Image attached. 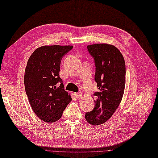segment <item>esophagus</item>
<instances>
[{"label": "esophagus", "mask_w": 158, "mask_h": 158, "mask_svg": "<svg viewBox=\"0 0 158 158\" xmlns=\"http://www.w3.org/2000/svg\"><path fill=\"white\" fill-rule=\"evenodd\" d=\"M75 96H76V98H80V97H81V94L80 93V92L75 93Z\"/></svg>", "instance_id": "34e87169"}]
</instances>
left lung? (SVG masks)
I'll return each mask as SVG.
<instances>
[{"instance_id":"left-lung-1","label":"left lung","mask_w":158,"mask_h":158,"mask_svg":"<svg viewBox=\"0 0 158 158\" xmlns=\"http://www.w3.org/2000/svg\"><path fill=\"white\" fill-rule=\"evenodd\" d=\"M94 59L95 81L99 91L94 93L95 106L85 113L87 122L98 126L107 122L122 99L126 83V64L116 47L97 43L87 47Z\"/></svg>"}]
</instances>
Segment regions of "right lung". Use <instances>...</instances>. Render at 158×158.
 Returning a JSON list of instances; mask_svg holds the SVG:
<instances>
[{"mask_svg": "<svg viewBox=\"0 0 158 158\" xmlns=\"http://www.w3.org/2000/svg\"><path fill=\"white\" fill-rule=\"evenodd\" d=\"M73 48L42 46L35 49L28 60L24 73L26 95L33 111L43 122L52 123L60 119L72 100L64 89L59 73L62 58Z\"/></svg>", "mask_w": 158, "mask_h": 158, "instance_id": "1", "label": "right lung"}]
</instances>
